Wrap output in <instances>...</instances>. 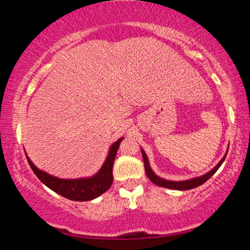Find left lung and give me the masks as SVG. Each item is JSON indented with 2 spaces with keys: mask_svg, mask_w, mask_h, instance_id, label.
<instances>
[{
  "mask_svg": "<svg viewBox=\"0 0 250 250\" xmlns=\"http://www.w3.org/2000/svg\"><path fill=\"white\" fill-rule=\"evenodd\" d=\"M141 151H142L143 162H145V170H146V174H147L148 179L150 180L153 183H155L156 186H159V187L174 189V190H188V189L196 188V187H199V186L203 185L206 181L210 179V177L213 176L215 173H216V170L220 168V166L222 165L223 161H225L226 156H227V154H226L225 156L222 157V160H221V161L217 163V165L215 166V167L211 169L210 171H208L207 174L202 175V176L194 177V179L186 180V181H168V180L162 179V177H159L153 170H151L150 166H149V160L147 157V154L145 153V150H143V149H141ZM227 153H228V151H227Z\"/></svg>",
  "mask_w": 250,
  "mask_h": 250,
  "instance_id": "8db88e82",
  "label": "left lung"
}]
</instances>
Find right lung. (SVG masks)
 <instances>
[{
	"instance_id": "obj_1",
	"label": "right lung",
	"mask_w": 250,
	"mask_h": 250,
	"mask_svg": "<svg viewBox=\"0 0 250 250\" xmlns=\"http://www.w3.org/2000/svg\"><path fill=\"white\" fill-rule=\"evenodd\" d=\"M123 139L125 137H121V139H119L115 143L111 145L107 159H105L101 169L91 177L74 180L59 179V177L45 173V171L40 170L28 156L27 160L30 168L33 169V171L39 177V180L41 181L43 185L50 188L51 190L71 201H90L99 197L100 195H102L110 188L111 183H113L114 161H115L117 149H119L120 143Z\"/></svg>"
}]
</instances>
